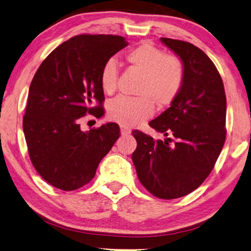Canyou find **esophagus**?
Segmentation results:
<instances>
[{"label":"esophagus","instance_id":"34e87169","mask_svg":"<svg viewBox=\"0 0 251 251\" xmlns=\"http://www.w3.org/2000/svg\"><path fill=\"white\" fill-rule=\"evenodd\" d=\"M121 134L122 135H128V134H130V129H128V128H126V126H121Z\"/></svg>","mask_w":251,"mask_h":251}]
</instances>
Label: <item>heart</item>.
Wrapping results in <instances>:
<instances>
[{
    "label": "heart",
    "mask_w": 251,
    "mask_h": 251,
    "mask_svg": "<svg viewBox=\"0 0 251 251\" xmlns=\"http://www.w3.org/2000/svg\"><path fill=\"white\" fill-rule=\"evenodd\" d=\"M126 61L142 75L138 85V98L118 97L108 105L111 120L123 126H133L152 116L154 104L159 109L171 105L181 92L184 65L176 55L166 54L150 42H143L126 53ZM119 69L117 61L109 59L102 65L100 84L105 93L117 89Z\"/></svg>",
    "instance_id": "b5f03b06"
}]
</instances>
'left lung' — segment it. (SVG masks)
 Here are the masks:
<instances>
[{
  "label": "left lung",
  "instance_id": "1",
  "mask_svg": "<svg viewBox=\"0 0 251 251\" xmlns=\"http://www.w3.org/2000/svg\"><path fill=\"white\" fill-rule=\"evenodd\" d=\"M161 42L182 61L183 87L170 108L149 122L166 140L132 131L138 145L132 161L150 194L176 199L198 188L215 167L226 140L227 101L218 70L206 53L184 41Z\"/></svg>",
  "mask_w": 251,
  "mask_h": 251
}]
</instances>
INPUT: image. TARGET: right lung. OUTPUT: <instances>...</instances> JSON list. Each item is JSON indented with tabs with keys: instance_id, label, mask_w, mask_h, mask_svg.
I'll use <instances>...</instances> for the list:
<instances>
[{
	"instance_id": "obj_1",
	"label": "right lung",
	"mask_w": 251,
	"mask_h": 251,
	"mask_svg": "<svg viewBox=\"0 0 251 251\" xmlns=\"http://www.w3.org/2000/svg\"><path fill=\"white\" fill-rule=\"evenodd\" d=\"M126 45L119 35L73 36L53 50L34 75L23 131L31 162L53 187L72 191L91 181L120 137L117 123L84 132L80 121L87 114H104L101 68Z\"/></svg>"
}]
</instances>
